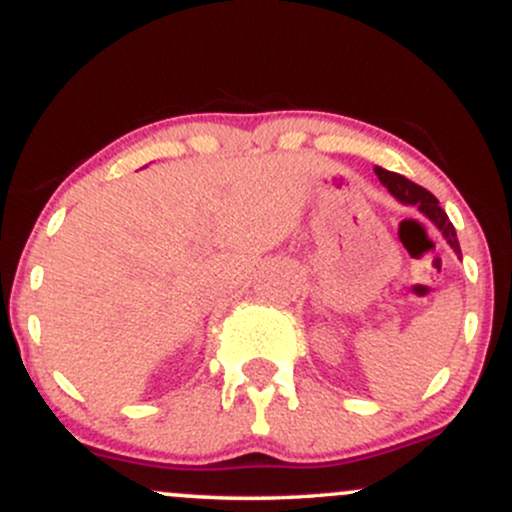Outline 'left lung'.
Instances as JSON below:
<instances>
[{"label":"left lung","mask_w":512,"mask_h":512,"mask_svg":"<svg viewBox=\"0 0 512 512\" xmlns=\"http://www.w3.org/2000/svg\"><path fill=\"white\" fill-rule=\"evenodd\" d=\"M375 175H378V180L383 182L387 187V192H390L392 197L397 199L399 204H404V207H416L421 211V214L426 216L428 221L433 223V226L438 228L440 233H443V238L448 240V245L455 252L457 257L462 260V250H460V243H457V233H455V226H452L448 214H445L443 209H440L438 199L431 195V192L424 190L421 185H416V182H411L404 178V175L399 173H392V170H385L380 166H375Z\"/></svg>","instance_id":"left-lung-1"}]
</instances>
